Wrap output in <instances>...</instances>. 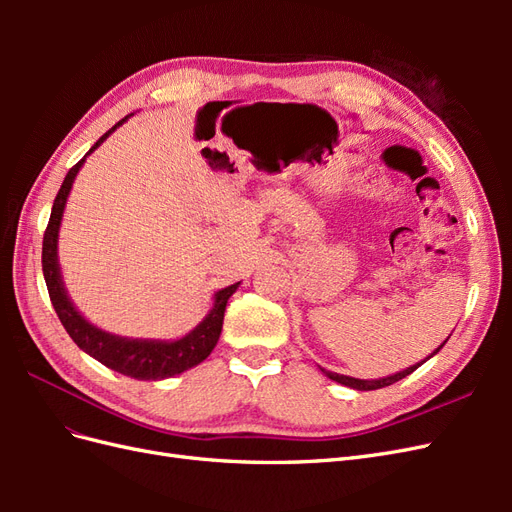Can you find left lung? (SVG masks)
Instances as JSON below:
<instances>
[{"mask_svg": "<svg viewBox=\"0 0 512 512\" xmlns=\"http://www.w3.org/2000/svg\"><path fill=\"white\" fill-rule=\"evenodd\" d=\"M448 342V339H444V344ZM442 344V346H444ZM440 346V348H442ZM440 348H436L433 350L427 359H431L433 354H438L440 352ZM425 359V361H427ZM425 361H421V363H416V365H412V367H408V369H404V371H397V374H393V376H386V378H378V380H359V378H350V376H342V374H335V371H327V369H322L324 374H327L331 380H335V382H339V384H344V386H350V389H356V391H376V389H384V386H391L393 382H399L401 378H406V376H410L414 369H418L421 367Z\"/></svg>", "mask_w": 512, "mask_h": 512, "instance_id": "obj_1", "label": "left lung"}]
</instances>
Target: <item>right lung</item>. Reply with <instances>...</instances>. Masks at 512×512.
<instances>
[{
	"mask_svg": "<svg viewBox=\"0 0 512 512\" xmlns=\"http://www.w3.org/2000/svg\"><path fill=\"white\" fill-rule=\"evenodd\" d=\"M126 119L128 117H123L104 136H100L98 143L87 151V156L89 153H94V149H98L106 141L108 134L115 132ZM85 158L81 162H76L68 170V175L55 196L49 226H46V230H44L42 273H44L46 288H49L51 303L55 307L61 324H64V329L74 339V344L79 346L83 352H87L89 356H94L96 361H100L108 369L119 371V374L136 378V380L173 378V376L181 374V371L192 369L194 365L203 363L211 354V350L215 348V344H218L220 333H222L226 303L232 297V292L239 288L241 282L215 292L211 312L203 318V322H200L196 329H192L181 339H175V342H162V339L119 337L113 333H106V331L94 327L91 322H87L68 297V290L64 286V280H61V269H59V260H57V239H59L61 218H64V207H66L68 194L72 190L74 177L81 170V166L85 164Z\"/></svg>",
	"mask_w": 512,
	"mask_h": 512,
	"instance_id": "obj_1",
	"label": "right lung"
}]
</instances>
